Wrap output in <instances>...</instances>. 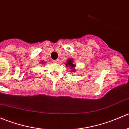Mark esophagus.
<instances>
[{"mask_svg": "<svg viewBox=\"0 0 129 129\" xmlns=\"http://www.w3.org/2000/svg\"><path fill=\"white\" fill-rule=\"evenodd\" d=\"M59 62V61L58 60H54L53 61L54 63H58V62Z\"/></svg>", "mask_w": 129, "mask_h": 129, "instance_id": "obj_1", "label": "esophagus"}]
</instances>
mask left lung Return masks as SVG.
I'll return each mask as SVG.
<instances>
[{"label": "left lung", "instance_id": "8db88e82", "mask_svg": "<svg viewBox=\"0 0 129 129\" xmlns=\"http://www.w3.org/2000/svg\"><path fill=\"white\" fill-rule=\"evenodd\" d=\"M65 65L67 66V67H69L70 69H71V71L75 72L76 70V64L74 63V59H67V60L66 61V62L65 63Z\"/></svg>", "mask_w": 129, "mask_h": 129}]
</instances>
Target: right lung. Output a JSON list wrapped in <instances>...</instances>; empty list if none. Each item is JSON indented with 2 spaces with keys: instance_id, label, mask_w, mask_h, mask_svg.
I'll return each mask as SVG.
<instances>
[{
  "instance_id": "obj_1",
  "label": "right lung",
  "mask_w": 129,
  "mask_h": 129,
  "mask_svg": "<svg viewBox=\"0 0 129 129\" xmlns=\"http://www.w3.org/2000/svg\"><path fill=\"white\" fill-rule=\"evenodd\" d=\"M41 63H45V62H44V61L42 60V61H41Z\"/></svg>"
}]
</instances>
